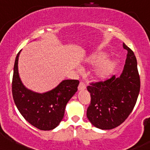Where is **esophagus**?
<instances>
[{"mask_svg": "<svg viewBox=\"0 0 150 150\" xmlns=\"http://www.w3.org/2000/svg\"><path fill=\"white\" fill-rule=\"evenodd\" d=\"M86 89V85L84 82H80V84L78 86V90L79 91H82V90H84Z\"/></svg>", "mask_w": 150, "mask_h": 150, "instance_id": "1", "label": "esophagus"}]
</instances>
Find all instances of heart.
<instances>
[{
	"mask_svg": "<svg viewBox=\"0 0 150 150\" xmlns=\"http://www.w3.org/2000/svg\"><path fill=\"white\" fill-rule=\"evenodd\" d=\"M107 57L105 53L99 52L91 54L86 59L90 66H96L93 72V76L97 80H104L110 75L115 68V62L112 60L103 61Z\"/></svg>",
	"mask_w": 150,
	"mask_h": 150,
	"instance_id": "heart-1",
	"label": "heart"
}]
</instances>
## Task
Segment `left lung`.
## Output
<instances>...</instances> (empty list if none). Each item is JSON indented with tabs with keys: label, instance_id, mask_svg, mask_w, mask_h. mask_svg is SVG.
I'll return each instance as SVG.
<instances>
[{
	"label": "left lung",
	"instance_id": "left-lung-1",
	"mask_svg": "<svg viewBox=\"0 0 150 150\" xmlns=\"http://www.w3.org/2000/svg\"><path fill=\"white\" fill-rule=\"evenodd\" d=\"M123 47L128 53L120 76L113 75L104 82L91 83L87 86L91 103L86 117L100 129H112L123 123L132 112L140 92L136 56L124 43Z\"/></svg>",
	"mask_w": 150,
	"mask_h": 150
}]
</instances>
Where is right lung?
I'll use <instances>...</instances> for the list:
<instances>
[{
	"instance_id": "add662e5",
	"label": "right lung",
	"mask_w": 150,
	"mask_h": 150,
	"mask_svg": "<svg viewBox=\"0 0 150 150\" xmlns=\"http://www.w3.org/2000/svg\"><path fill=\"white\" fill-rule=\"evenodd\" d=\"M20 52L16 57L12 77L14 103L23 118L33 127L42 131L55 129L64 118L66 104L76 93L80 82L76 80H63L54 89L42 93L27 89L18 71Z\"/></svg>"
}]
</instances>
